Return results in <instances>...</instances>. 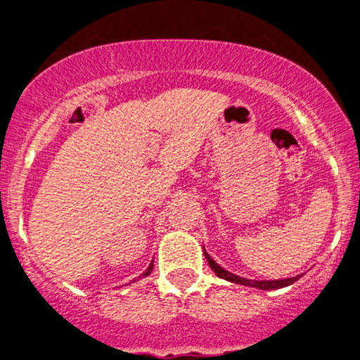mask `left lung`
Masks as SVG:
<instances>
[{
	"mask_svg": "<svg viewBox=\"0 0 360 360\" xmlns=\"http://www.w3.org/2000/svg\"><path fill=\"white\" fill-rule=\"evenodd\" d=\"M203 254H205V257H207L209 266H211L212 272H214L218 278L225 279V281L238 283V285H245V287L259 288V290H276V288L288 287V285H292V283H295L299 278H301V276H294V278H287V279H263V281H256V279H247V278H241V276L232 274V272L225 270L224 266H219L218 263H216L214 259H212V257L209 256L207 252H205V250H203Z\"/></svg>",
	"mask_w": 360,
	"mask_h": 360,
	"instance_id": "obj_1",
	"label": "left lung"
}]
</instances>
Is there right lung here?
Segmentation results:
<instances>
[{"mask_svg": "<svg viewBox=\"0 0 360 360\" xmlns=\"http://www.w3.org/2000/svg\"><path fill=\"white\" fill-rule=\"evenodd\" d=\"M151 272H153V262L149 263V266H148V269H146L144 272H142V276H139V278H148V276L151 274ZM131 283H135V281H131Z\"/></svg>", "mask_w": 360, "mask_h": 360, "instance_id": "add662e5", "label": "right lung"}]
</instances>
